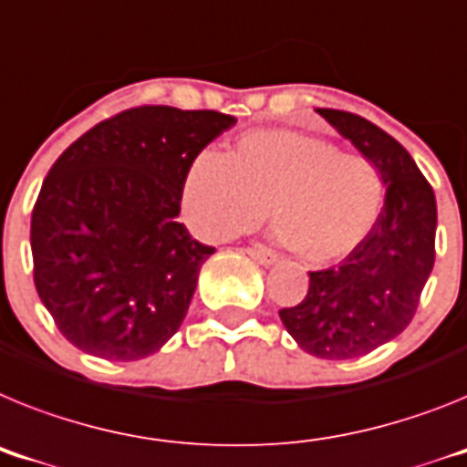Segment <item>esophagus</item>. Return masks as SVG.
I'll use <instances>...</instances> for the list:
<instances>
[{
    "label": "esophagus",
    "instance_id": "esophagus-1",
    "mask_svg": "<svg viewBox=\"0 0 467 467\" xmlns=\"http://www.w3.org/2000/svg\"><path fill=\"white\" fill-rule=\"evenodd\" d=\"M245 254H248V257H253L254 262H260V265H265V266H269V265H276V254L274 253H269V250H265V248H248L245 250Z\"/></svg>",
    "mask_w": 467,
    "mask_h": 467
}]
</instances>
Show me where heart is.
Wrapping results in <instances>:
<instances>
[{"instance_id":"1","label":"heart","mask_w":467,"mask_h":467,"mask_svg":"<svg viewBox=\"0 0 467 467\" xmlns=\"http://www.w3.org/2000/svg\"><path fill=\"white\" fill-rule=\"evenodd\" d=\"M385 202V179L364 155L293 130L243 134L224 153L195 155L182 179V214L205 241H226L269 217L276 238L312 265L364 243Z\"/></svg>"}]
</instances>
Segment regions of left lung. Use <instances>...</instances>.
<instances>
[{
    "label": "left lung",
    "instance_id": "obj_1",
    "mask_svg": "<svg viewBox=\"0 0 467 467\" xmlns=\"http://www.w3.org/2000/svg\"><path fill=\"white\" fill-rule=\"evenodd\" d=\"M318 115L376 162L385 205L364 243L337 266L309 272L305 300L278 317L305 352L357 358L411 324L434 265L437 202L409 150L388 131L348 110L318 109Z\"/></svg>",
    "mask_w": 467,
    "mask_h": 467
}]
</instances>
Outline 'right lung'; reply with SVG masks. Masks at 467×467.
Listing matches in <instances>:
<instances>
[{
  "label": "right lung",
  "mask_w": 467,
  "mask_h": 467,
  "mask_svg": "<svg viewBox=\"0 0 467 467\" xmlns=\"http://www.w3.org/2000/svg\"><path fill=\"white\" fill-rule=\"evenodd\" d=\"M234 125L217 110L139 106L94 125L54 162L30 245L39 300L75 348L137 361L177 333L214 253L177 222L182 179Z\"/></svg>",
  "instance_id": "obj_1"
}]
</instances>
